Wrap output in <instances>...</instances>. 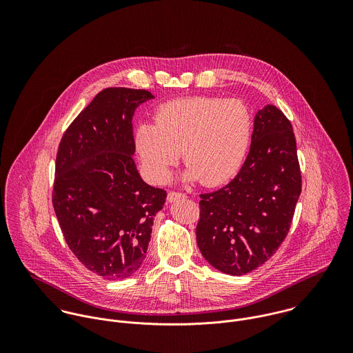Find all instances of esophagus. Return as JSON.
<instances>
[{
    "label": "esophagus",
    "instance_id": "obj_1",
    "mask_svg": "<svg viewBox=\"0 0 353 353\" xmlns=\"http://www.w3.org/2000/svg\"><path fill=\"white\" fill-rule=\"evenodd\" d=\"M186 196L183 193H179V192H170L168 196H167V200L168 202L178 201L181 199H185Z\"/></svg>",
    "mask_w": 353,
    "mask_h": 353
}]
</instances>
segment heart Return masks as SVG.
I'll list each match as a JSON object with an SVG mask.
<instances>
[{"label": "heart", "instance_id": "b5f03b06", "mask_svg": "<svg viewBox=\"0 0 353 353\" xmlns=\"http://www.w3.org/2000/svg\"><path fill=\"white\" fill-rule=\"evenodd\" d=\"M252 137V117L236 99L196 97L160 105L154 122H143L134 145L145 175L163 182L170 170L183 160L188 178L217 186L241 168Z\"/></svg>", "mask_w": 353, "mask_h": 353}]
</instances>
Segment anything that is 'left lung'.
Segmentation results:
<instances>
[{
	"label": "left lung",
	"instance_id": "8db88e82",
	"mask_svg": "<svg viewBox=\"0 0 353 353\" xmlns=\"http://www.w3.org/2000/svg\"><path fill=\"white\" fill-rule=\"evenodd\" d=\"M301 192L292 125L268 104L254 118L250 152L238 175L200 196L196 234L203 258L232 276L265 263L285 239Z\"/></svg>",
	"mask_w": 353,
	"mask_h": 353
}]
</instances>
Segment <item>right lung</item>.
<instances>
[{"instance_id": "add662e5", "label": "right lung", "mask_w": 353, "mask_h": 353, "mask_svg": "<svg viewBox=\"0 0 353 353\" xmlns=\"http://www.w3.org/2000/svg\"><path fill=\"white\" fill-rule=\"evenodd\" d=\"M150 91L105 88L69 125L55 159L52 206L77 259L107 280L139 270L153 216L167 193L147 185L136 167L132 118Z\"/></svg>"}]
</instances>
